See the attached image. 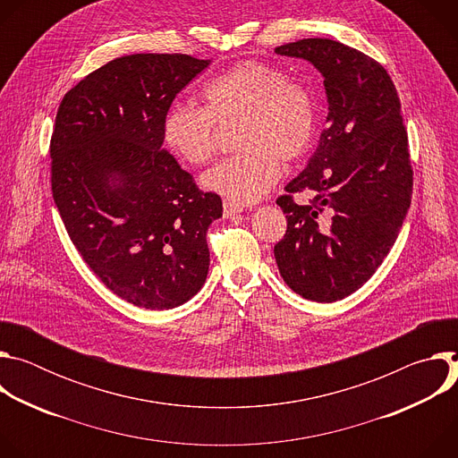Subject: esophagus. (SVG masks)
<instances>
[{
    "mask_svg": "<svg viewBox=\"0 0 458 458\" xmlns=\"http://www.w3.org/2000/svg\"><path fill=\"white\" fill-rule=\"evenodd\" d=\"M223 212H225V217L228 219V217H233V216H237V214H241L242 210L239 208V207H235V205H232L230 201H225V205H223Z\"/></svg>",
    "mask_w": 458,
    "mask_h": 458,
    "instance_id": "34e87169",
    "label": "esophagus"
}]
</instances>
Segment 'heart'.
<instances>
[{"label": "heart", "mask_w": 458, "mask_h": 458, "mask_svg": "<svg viewBox=\"0 0 458 458\" xmlns=\"http://www.w3.org/2000/svg\"><path fill=\"white\" fill-rule=\"evenodd\" d=\"M205 108L175 101L163 117V140L184 163H208L217 148V127L239 124L230 157L203 175V186L233 205L263 199L281 175L311 148L317 130L313 96L270 64L242 61L203 90Z\"/></svg>", "instance_id": "1"}]
</instances>
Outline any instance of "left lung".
Wrapping results in <instances>:
<instances>
[{
	"label": "left lung",
	"instance_id": "8db88e82",
	"mask_svg": "<svg viewBox=\"0 0 458 458\" xmlns=\"http://www.w3.org/2000/svg\"><path fill=\"white\" fill-rule=\"evenodd\" d=\"M310 61L324 78L328 128L277 205L288 228L274 255L284 283L308 301L334 302L382 265L406 219L413 170L401 101L380 63L334 39L276 48ZM310 189V206L291 193Z\"/></svg>",
	"mask_w": 458,
	"mask_h": 458
}]
</instances>
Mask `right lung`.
<instances>
[{
    "label": "right lung",
    "instance_id": "add662e5",
    "mask_svg": "<svg viewBox=\"0 0 458 458\" xmlns=\"http://www.w3.org/2000/svg\"><path fill=\"white\" fill-rule=\"evenodd\" d=\"M210 64L186 54H130L64 94L50 141L52 195L74 246L126 302L170 310L208 276V226L223 216L163 147V117Z\"/></svg>",
    "mask_w": 458,
    "mask_h": 458
}]
</instances>
